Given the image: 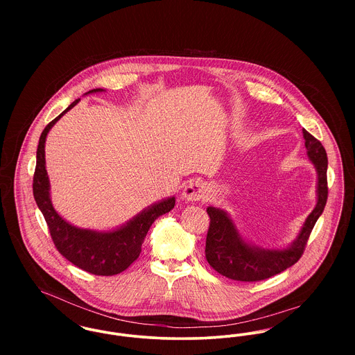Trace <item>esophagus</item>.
<instances>
[{"mask_svg":"<svg viewBox=\"0 0 355 355\" xmlns=\"http://www.w3.org/2000/svg\"><path fill=\"white\" fill-rule=\"evenodd\" d=\"M182 196L186 201H191V202L201 201L205 198V189H203L202 183L200 180H194V179L187 182V184L183 189Z\"/></svg>","mask_w":355,"mask_h":355,"instance_id":"34e87169","label":"esophagus"}]
</instances>
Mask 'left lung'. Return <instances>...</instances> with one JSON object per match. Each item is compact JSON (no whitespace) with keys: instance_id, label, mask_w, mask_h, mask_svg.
<instances>
[{"instance_id":"8db88e82","label":"left lung","mask_w":355,"mask_h":355,"mask_svg":"<svg viewBox=\"0 0 355 355\" xmlns=\"http://www.w3.org/2000/svg\"><path fill=\"white\" fill-rule=\"evenodd\" d=\"M307 155L318 173V200L313 211L307 216L297 241L284 250H265L248 245L236 231L232 220L224 210L207 207L210 217L206 235L205 257L209 265L220 275L236 282H261L269 279L300 261L309 236L328 198L327 168L328 157L318 139L304 130Z\"/></svg>"}]
</instances>
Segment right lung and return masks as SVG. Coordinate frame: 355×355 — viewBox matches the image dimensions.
<instances>
[{
  "instance_id": "add662e5",
  "label": "right lung",
  "mask_w": 355,
  "mask_h": 355,
  "mask_svg": "<svg viewBox=\"0 0 355 355\" xmlns=\"http://www.w3.org/2000/svg\"><path fill=\"white\" fill-rule=\"evenodd\" d=\"M94 89L89 93H98ZM79 102H72L61 114L45 127L37 149V165L33 179V193L35 202L41 209L55 249L75 266L98 276H113L125 270L142 252V243L149 228L158 216L171 211L175 198H168L144 210L124 227L112 232H96L80 230L62 220L54 210L49 198V178L45 168V141L54 123Z\"/></svg>"
}]
</instances>
